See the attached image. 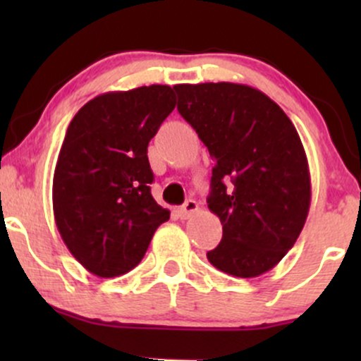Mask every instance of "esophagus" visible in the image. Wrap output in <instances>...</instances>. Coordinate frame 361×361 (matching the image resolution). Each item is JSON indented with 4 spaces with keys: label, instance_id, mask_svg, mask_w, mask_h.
<instances>
[{
    "label": "esophagus",
    "instance_id": "1",
    "mask_svg": "<svg viewBox=\"0 0 361 361\" xmlns=\"http://www.w3.org/2000/svg\"><path fill=\"white\" fill-rule=\"evenodd\" d=\"M197 210H198V204L190 198V200H186L185 204L178 209V215H180V219H188L190 215L197 212Z\"/></svg>",
    "mask_w": 361,
    "mask_h": 361
}]
</instances>
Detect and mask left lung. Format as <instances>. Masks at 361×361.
I'll return each instance as SVG.
<instances>
[{
    "label": "left lung",
    "instance_id": "8db88e82",
    "mask_svg": "<svg viewBox=\"0 0 361 361\" xmlns=\"http://www.w3.org/2000/svg\"><path fill=\"white\" fill-rule=\"evenodd\" d=\"M178 111L215 166L209 209L222 239L207 258L252 279L271 270L299 238L310 207L307 156L292 120L259 90L235 82L173 86Z\"/></svg>",
    "mask_w": 361,
    "mask_h": 361
}]
</instances>
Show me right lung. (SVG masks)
Instances as JSON below:
<instances>
[{
	"label": "right lung",
	"instance_id": "add662e5",
	"mask_svg": "<svg viewBox=\"0 0 361 361\" xmlns=\"http://www.w3.org/2000/svg\"><path fill=\"white\" fill-rule=\"evenodd\" d=\"M171 86L110 91L81 106L66 132L52 185L57 229L102 279L130 271L169 210L151 195L147 146L175 110Z\"/></svg>",
	"mask_w": 361,
	"mask_h": 361
}]
</instances>
